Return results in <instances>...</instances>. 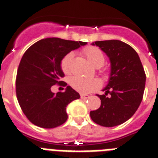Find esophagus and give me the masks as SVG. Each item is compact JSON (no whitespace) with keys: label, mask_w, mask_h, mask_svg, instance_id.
<instances>
[{"label":"esophagus","mask_w":158,"mask_h":158,"mask_svg":"<svg viewBox=\"0 0 158 158\" xmlns=\"http://www.w3.org/2000/svg\"><path fill=\"white\" fill-rule=\"evenodd\" d=\"M89 97H90V96H89V95H88V94H81V98H84V99L89 98Z\"/></svg>","instance_id":"34e87169"}]
</instances>
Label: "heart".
<instances>
[{
	"mask_svg": "<svg viewBox=\"0 0 158 158\" xmlns=\"http://www.w3.org/2000/svg\"><path fill=\"white\" fill-rule=\"evenodd\" d=\"M83 53L88 61L95 68L102 67L105 61V56L99 48L96 47H87L84 48ZM73 57V53H68L61 60V69L67 73L70 70V64ZM70 84L73 88L81 93H89L99 87V81L96 79H89L81 77H73L70 79Z\"/></svg>",
	"mask_w": 158,
	"mask_h": 158,
	"instance_id": "obj_1",
	"label": "heart"
}]
</instances>
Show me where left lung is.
<instances>
[{
    "instance_id": "8db88e82",
    "label": "left lung",
    "mask_w": 158,
    "mask_h": 158,
    "mask_svg": "<svg viewBox=\"0 0 158 158\" xmlns=\"http://www.w3.org/2000/svg\"><path fill=\"white\" fill-rule=\"evenodd\" d=\"M109 57L110 73L105 94L98 95L101 106L90 111L92 120L103 127H114L131 118L143 98L146 76L137 52L119 40L96 41Z\"/></svg>"
}]
</instances>
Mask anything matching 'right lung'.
<instances>
[{"instance_id": "right-lung-1", "label": "right lung", "mask_w": 158, "mask_h": 158, "mask_svg": "<svg viewBox=\"0 0 158 158\" xmlns=\"http://www.w3.org/2000/svg\"><path fill=\"white\" fill-rule=\"evenodd\" d=\"M59 38H47L36 42L23 55L16 77L18 103L27 118L43 128H53L67 120V106L80 98V94L68 85L64 92L52 93L56 84L66 86L60 81L62 59L71 51L86 45Z\"/></svg>"}]
</instances>
